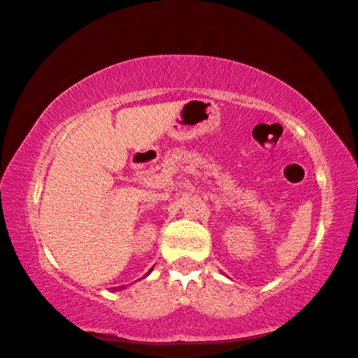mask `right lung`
<instances>
[{
	"mask_svg": "<svg viewBox=\"0 0 358 358\" xmlns=\"http://www.w3.org/2000/svg\"><path fill=\"white\" fill-rule=\"evenodd\" d=\"M151 270H153V268H151ZM151 270H150V271H148V273H147V275H145V276H148V275L151 273ZM145 276H143V278H145ZM123 289H126V286H121V287H113V290H123Z\"/></svg>",
	"mask_w": 358,
	"mask_h": 358,
	"instance_id": "1",
	"label": "right lung"
}]
</instances>
